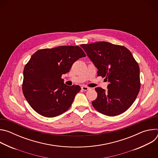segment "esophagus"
Returning <instances> with one entry per match:
<instances>
[{
	"mask_svg": "<svg viewBox=\"0 0 158 158\" xmlns=\"http://www.w3.org/2000/svg\"><path fill=\"white\" fill-rule=\"evenodd\" d=\"M81 89L83 90V91H88V90L90 89V87H87V86H85V85H82V86L81 87Z\"/></svg>",
	"mask_w": 158,
	"mask_h": 158,
	"instance_id": "obj_1",
	"label": "esophagus"
}]
</instances>
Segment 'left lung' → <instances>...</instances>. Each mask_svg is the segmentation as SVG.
I'll use <instances>...</instances> for the list:
<instances>
[{
  "instance_id": "obj_1",
  "label": "left lung",
  "mask_w": 158,
  "mask_h": 158,
  "mask_svg": "<svg viewBox=\"0 0 158 158\" xmlns=\"http://www.w3.org/2000/svg\"><path fill=\"white\" fill-rule=\"evenodd\" d=\"M81 47L97 67L98 76L109 82L107 90L96 87L93 107L100 113L115 116L127 110L136 100L141 87L139 67L126 47L101 41Z\"/></svg>"
}]
</instances>
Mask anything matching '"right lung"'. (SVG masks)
Returning <instances> with one entry per match:
<instances>
[{
  "mask_svg": "<svg viewBox=\"0 0 158 158\" xmlns=\"http://www.w3.org/2000/svg\"><path fill=\"white\" fill-rule=\"evenodd\" d=\"M85 56L80 47L74 46L40 49L31 56L24 67L22 91L38 114L53 118L69 109L81 87L65 85L61 77Z\"/></svg>",
  "mask_w": 158,
  "mask_h": 158,
  "instance_id": "right-lung-1",
  "label": "right lung"
}]
</instances>
